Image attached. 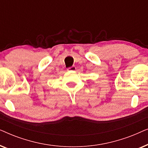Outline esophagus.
Returning a JSON list of instances; mask_svg holds the SVG:
<instances>
[{
  "label": "esophagus",
  "instance_id": "obj_1",
  "mask_svg": "<svg viewBox=\"0 0 148 148\" xmlns=\"http://www.w3.org/2000/svg\"><path fill=\"white\" fill-rule=\"evenodd\" d=\"M76 70V67L75 66H72L71 67L67 69V71H75Z\"/></svg>",
  "mask_w": 148,
  "mask_h": 148
}]
</instances>
